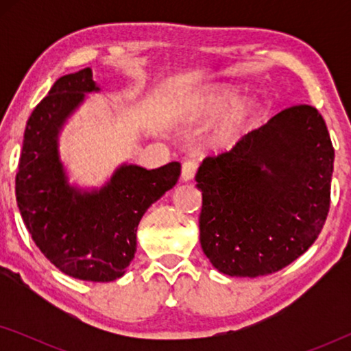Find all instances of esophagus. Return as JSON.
I'll use <instances>...</instances> for the list:
<instances>
[{"label":"esophagus","mask_w":351,"mask_h":351,"mask_svg":"<svg viewBox=\"0 0 351 351\" xmlns=\"http://www.w3.org/2000/svg\"><path fill=\"white\" fill-rule=\"evenodd\" d=\"M196 169H198V166H196L195 161H185L184 165H182V180H193Z\"/></svg>","instance_id":"34e87169"}]
</instances>
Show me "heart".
<instances>
[{"instance_id": "heart-1", "label": "heart", "mask_w": 351, "mask_h": 351, "mask_svg": "<svg viewBox=\"0 0 351 351\" xmlns=\"http://www.w3.org/2000/svg\"><path fill=\"white\" fill-rule=\"evenodd\" d=\"M234 100H237V94H234L233 90H223V93L220 94L219 97L214 100V104L209 107V114L213 118L222 117V114L227 113L228 110L233 107ZM252 113H254L252 105H244V107L237 110V112L230 117L228 121L225 123L222 131H220V141L222 142L234 141V138L243 132V129L247 126Z\"/></svg>"}]
</instances>
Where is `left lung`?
<instances>
[{
    "label": "left lung",
    "instance_id": "left-lung-1",
    "mask_svg": "<svg viewBox=\"0 0 351 351\" xmlns=\"http://www.w3.org/2000/svg\"><path fill=\"white\" fill-rule=\"evenodd\" d=\"M334 147L321 113L294 105L206 156L201 247L228 276H265L300 257L321 233L330 204Z\"/></svg>",
    "mask_w": 351,
    "mask_h": 351
}]
</instances>
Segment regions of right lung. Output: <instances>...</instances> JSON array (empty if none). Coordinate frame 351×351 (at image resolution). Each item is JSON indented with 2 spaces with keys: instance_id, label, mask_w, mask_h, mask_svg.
Masks as SVG:
<instances>
[{
  "instance_id": "obj_1",
  "label": "right lung",
  "mask_w": 351,
  "mask_h": 351,
  "mask_svg": "<svg viewBox=\"0 0 351 351\" xmlns=\"http://www.w3.org/2000/svg\"><path fill=\"white\" fill-rule=\"evenodd\" d=\"M99 90L93 70L65 75L27 121L16 198L23 223L47 261L76 280L108 282L124 275L145 210L177 184L180 162L147 171L124 165L104 189L81 193L66 182L57 134L86 93Z\"/></svg>"
}]
</instances>
